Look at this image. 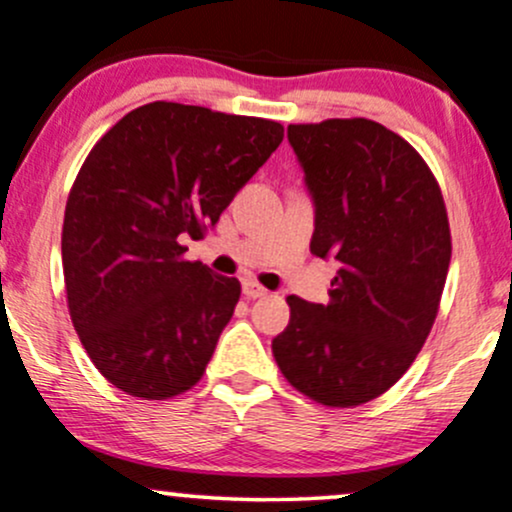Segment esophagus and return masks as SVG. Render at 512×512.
Masks as SVG:
<instances>
[{
  "label": "esophagus",
  "mask_w": 512,
  "mask_h": 512,
  "mask_svg": "<svg viewBox=\"0 0 512 512\" xmlns=\"http://www.w3.org/2000/svg\"><path fill=\"white\" fill-rule=\"evenodd\" d=\"M243 294L247 296V299H265L269 291L265 289V286L252 282V279H247V282H243Z\"/></svg>",
  "instance_id": "obj_1"
}]
</instances>
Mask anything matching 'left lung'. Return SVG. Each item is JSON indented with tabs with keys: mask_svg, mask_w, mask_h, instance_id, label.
<instances>
[{
	"mask_svg": "<svg viewBox=\"0 0 512 512\" xmlns=\"http://www.w3.org/2000/svg\"><path fill=\"white\" fill-rule=\"evenodd\" d=\"M316 204L311 252L340 262L330 301L289 296L272 340L284 379L328 408L389 391L440 311L452 235L440 184L418 150L369 119L291 123Z\"/></svg>",
	"mask_w": 512,
	"mask_h": 512,
	"instance_id": "left-lung-1",
	"label": "left lung"
}]
</instances>
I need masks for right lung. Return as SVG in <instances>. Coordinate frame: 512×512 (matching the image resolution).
I'll return each mask as SVG.
<instances>
[{
    "mask_svg": "<svg viewBox=\"0 0 512 512\" xmlns=\"http://www.w3.org/2000/svg\"><path fill=\"white\" fill-rule=\"evenodd\" d=\"M284 126L150 101L89 150L63 221L72 325L109 384L167 401L199 384L240 299L235 277L184 260L267 157Z\"/></svg>",
    "mask_w": 512,
    "mask_h": 512,
    "instance_id": "add662e5",
    "label": "right lung"
}]
</instances>
